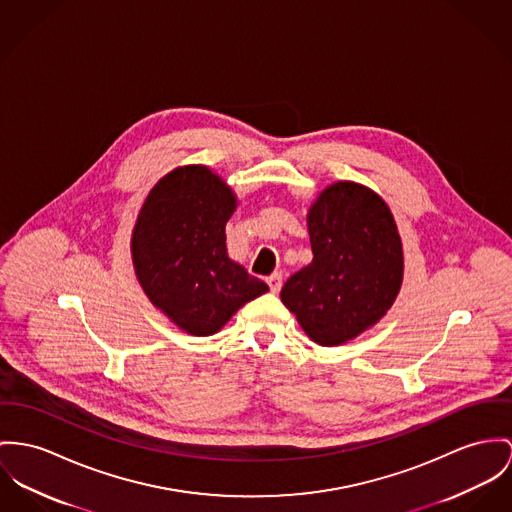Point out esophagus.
Here are the masks:
<instances>
[{
  "mask_svg": "<svg viewBox=\"0 0 512 512\" xmlns=\"http://www.w3.org/2000/svg\"><path fill=\"white\" fill-rule=\"evenodd\" d=\"M267 282H269L273 292H278L282 288V273H273V275L267 278Z\"/></svg>",
  "mask_w": 512,
  "mask_h": 512,
  "instance_id": "esophagus-1",
  "label": "esophagus"
}]
</instances>
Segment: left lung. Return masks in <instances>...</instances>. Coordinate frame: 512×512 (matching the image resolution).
<instances>
[{
  "mask_svg": "<svg viewBox=\"0 0 512 512\" xmlns=\"http://www.w3.org/2000/svg\"><path fill=\"white\" fill-rule=\"evenodd\" d=\"M314 259L280 290L315 343L341 345L390 310L401 286L403 253L394 216L370 189L339 181L308 214Z\"/></svg>",
  "mask_w": 512,
  "mask_h": 512,
  "instance_id": "1",
  "label": "left lung"
}]
</instances>
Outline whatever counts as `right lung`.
I'll list each match as a JSON object with an SVG mask.
<instances>
[{
	"instance_id": "1",
	"label": "right lung",
	"mask_w": 512,
	"mask_h": 512,
	"mask_svg": "<svg viewBox=\"0 0 512 512\" xmlns=\"http://www.w3.org/2000/svg\"><path fill=\"white\" fill-rule=\"evenodd\" d=\"M232 189L210 169L187 165L165 175L146 198L132 234L136 276L148 298L183 331H220L269 286L234 263L226 222Z\"/></svg>"
}]
</instances>
